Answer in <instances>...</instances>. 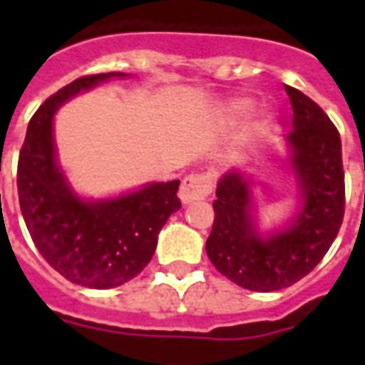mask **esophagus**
Here are the masks:
<instances>
[{"label":"esophagus","mask_w":365,"mask_h":365,"mask_svg":"<svg viewBox=\"0 0 365 365\" xmlns=\"http://www.w3.org/2000/svg\"><path fill=\"white\" fill-rule=\"evenodd\" d=\"M212 180L210 174H189L183 178L182 187H180V200L183 205H191L195 200L206 199L212 191Z\"/></svg>","instance_id":"obj_1"}]
</instances>
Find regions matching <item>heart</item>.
<instances>
[{
    "label": "heart",
    "instance_id": "b5f03b06",
    "mask_svg": "<svg viewBox=\"0 0 365 365\" xmlns=\"http://www.w3.org/2000/svg\"><path fill=\"white\" fill-rule=\"evenodd\" d=\"M246 110H248V102L242 98H237L223 106V115L227 117V119H231V121H235V119H239Z\"/></svg>",
    "mask_w": 365,
    "mask_h": 365
}]
</instances>
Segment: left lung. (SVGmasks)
Instances as JSON below:
<instances>
[{
  "label": "left lung",
  "mask_w": 365,
  "mask_h": 365,
  "mask_svg": "<svg viewBox=\"0 0 365 365\" xmlns=\"http://www.w3.org/2000/svg\"><path fill=\"white\" fill-rule=\"evenodd\" d=\"M294 110L289 163L299 182L301 208L284 231L261 237L254 223L250 180L223 174L214 200V225L206 240L212 265L252 292L288 288L320 263L345 216L341 138L317 102L286 85Z\"/></svg>",
  "instance_id": "8db88e82"
}]
</instances>
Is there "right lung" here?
Wrapping results in <instances>:
<instances>
[{
  "mask_svg": "<svg viewBox=\"0 0 365 365\" xmlns=\"http://www.w3.org/2000/svg\"><path fill=\"white\" fill-rule=\"evenodd\" d=\"M123 76L79 77L48 96L30 119L19 157V202L31 240L54 271L85 288H117L142 272L153 257L159 231L182 208L180 180L149 183L117 199L83 200L56 163V110L81 91Z\"/></svg>",
  "mask_w": 365,
  "mask_h": 365,
  "instance_id": "1",
  "label": "right lung"
}]
</instances>
